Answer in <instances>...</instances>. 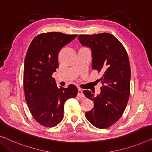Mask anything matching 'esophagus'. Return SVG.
<instances>
[{"label":"esophagus","mask_w":152,"mask_h":152,"mask_svg":"<svg viewBox=\"0 0 152 152\" xmlns=\"http://www.w3.org/2000/svg\"><path fill=\"white\" fill-rule=\"evenodd\" d=\"M77 96H79V97H85L84 94H83V93L82 90H81V89H79V90H78Z\"/></svg>","instance_id":"obj_1"}]
</instances>
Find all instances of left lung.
<instances>
[{
	"label": "left lung",
	"instance_id": "obj_1",
	"mask_svg": "<svg viewBox=\"0 0 152 152\" xmlns=\"http://www.w3.org/2000/svg\"><path fill=\"white\" fill-rule=\"evenodd\" d=\"M82 45L91 48L92 70L102 74L101 93L94 95L84 91V95L92 100L94 107L85 116L94 127L108 128L124 114L130 94V65L126 50L121 42L107 33L80 35Z\"/></svg>",
	"mask_w": 152,
	"mask_h": 152
}]
</instances>
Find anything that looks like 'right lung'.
<instances>
[{
  "label": "right lung",
  "mask_w": 152,
  "mask_h": 152,
  "mask_svg": "<svg viewBox=\"0 0 152 152\" xmlns=\"http://www.w3.org/2000/svg\"><path fill=\"white\" fill-rule=\"evenodd\" d=\"M77 36L42 33L35 37L28 48L23 74L25 100L35 120L42 126L51 127L60 124L65 102L77 94V88L73 84L59 88L52 77L59 66L60 50Z\"/></svg>",
  "instance_id": "right-lung-1"
}]
</instances>
